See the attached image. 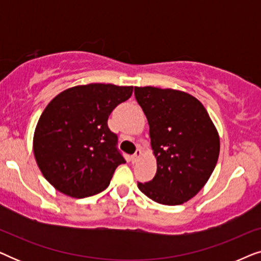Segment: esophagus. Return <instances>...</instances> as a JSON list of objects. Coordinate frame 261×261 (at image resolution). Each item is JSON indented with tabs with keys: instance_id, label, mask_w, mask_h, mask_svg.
Returning <instances> with one entry per match:
<instances>
[{
	"instance_id": "esophagus-1",
	"label": "esophagus",
	"mask_w": 261,
	"mask_h": 261,
	"mask_svg": "<svg viewBox=\"0 0 261 261\" xmlns=\"http://www.w3.org/2000/svg\"><path fill=\"white\" fill-rule=\"evenodd\" d=\"M142 154H144V152H142V149H141V148L137 149V152H135V153H134V155L132 156V160H133V163L138 162V160L140 159L141 156H142Z\"/></svg>"
}]
</instances>
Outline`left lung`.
<instances>
[{"mask_svg":"<svg viewBox=\"0 0 261 261\" xmlns=\"http://www.w3.org/2000/svg\"><path fill=\"white\" fill-rule=\"evenodd\" d=\"M149 124L156 173L138 188L152 201L179 205L201 191L215 169L220 137L204 106L188 92L135 87Z\"/></svg>","mask_w":261,"mask_h":261,"instance_id":"left-lung-1","label":"left lung"}]
</instances>
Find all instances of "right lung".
<instances>
[{"label": "right lung", "mask_w": 261, "mask_h": 261, "mask_svg": "<svg viewBox=\"0 0 261 261\" xmlns=\"http://www.w3.org/2000/svg\"><path fill=\"white\" fill-rule=\"evenodd\" d=\"M132 94L133 87L91 83L66 89L46 106L34 130L33 152L56 190L84 198L108 188L114 171L126 160L107 122Z\"/></svg>", "instance_id": "right-lung-1"}]
</instances>
